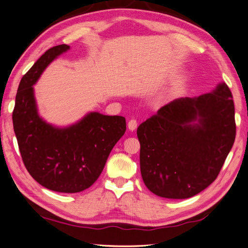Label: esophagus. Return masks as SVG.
<instances>
[{
  "label": "esophagus",
  "instance_id": "34e87169",
  "mask_svg": "<svg viewBox=\"0 0 248 248\" xmlns=\"http://www.w3.org/2000/svg\"><path fill=\"white\" fill-rule=\"evenodd\" d=\"M136 128H137V122L135 119H131L128 123V129L130 131H134Z\"/></svg>",
  "mask_w": 248,
  "mask_h": 248
}]
</instances>
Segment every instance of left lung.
<instances>
[{
  "mask_svg": "<svg viewBox=\"0 0 248 248\" xmlns=\"http://www.w3.org/2000/svg\"><path fill=\"white\" fill-rule=\"evenodd\" d=\"M140 173L166 199H188L214 182L235 138L234 105L226 83L210 93L177 98L137 128Z\"/></svg>",
  "mask_w": 248,
  "mask_h": 248,
  "instance_id": "obj_1",
  "label": "left lung"
}]
</instances>
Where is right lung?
<instances>
[{
  "label": "right lung",
  "instance_id": "add662e5",
  "mask_svg": "<svg viewBox=\"0 0 248 248\" xmlns=\"http://www.w3.org/2000/svg\"><path fill=\"white\" fill-rule=\"evenodd\" d=\"M70 49L61 44L46 50L23 78L13 112L15 134L27 171L40 185L77 193L97 181L113 147L125 132V118L90 112L68 126H56L40 116L33 86L44 70Z\"/></svg>",
  "mask_w": 248,
  "mask_h": 248
}]
</instances>
